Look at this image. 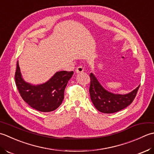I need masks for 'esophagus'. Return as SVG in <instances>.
Masks as SVG:
<instances>
[{"label":"esophagus","instance_id":"esophagus-1","mask_svg":"<svg viewBox=\"0 0 154 154\" xmlns=\"http://www.w3.org/2000/svg\"><path fill=\"white\" fill-rule=\"evenodd\" d=\"M82 72H84V68L82 66H78L76 69V72L78 73V74H80V73H82Z\"/></svg>","mask_w":154,"mask_h":154}]
</instances>
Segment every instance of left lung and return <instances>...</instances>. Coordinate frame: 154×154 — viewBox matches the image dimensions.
Listing matches in <instances>:
<instances>
[{"instance_id": "8db88e82", "label": "left lung", "mask_w": 154, "mask_h": 154, "mask_svg": "<svg viewBox=\"0 0 154 154\" xmlns=\"http://www.w3.org/2000/svg\"><path fill=\"white\" fill-rule=\"evenodd\" d=\"M90 77L89 91L91 100L98 111L106 114L119 112L131 104L136 98L140 86L127 94H114L103 88L92 73L90 74Z\"/></svg>"}]
</instances>
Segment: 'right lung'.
Returning <instances> with one entry per match:
<instances>
[{"label": "right lung", "mask_w": 154, "mask_h": 154, "mask_svg": "<svg viewBox=\"0 0 154 154\" xmlns=\"http://www.w3.org/2000/svg\"><path fill=\"white\" fill-rule=\"evenodd\" d=\"M73 74V71H60L47 82L33 86L22 78L17 62L14 78L16 86L24 101L38 111L48 112L60 106L64 100L65 88Z\"/></svg>", "instance_id": "1"}]
</instances>
